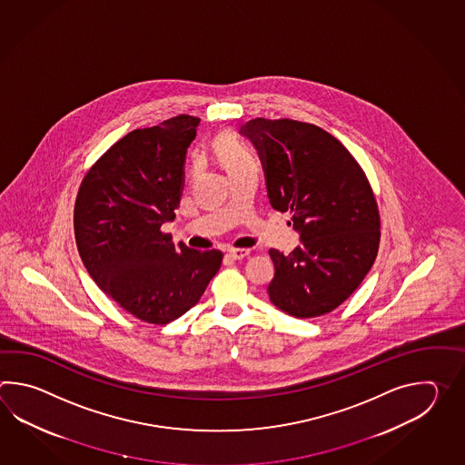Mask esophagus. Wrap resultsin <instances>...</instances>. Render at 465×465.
Wrapping results in <instances>:
<instances>
[{
  "mask_svg": "<svg viewBox=\"0 0 465 465\" xmlns=\"http://www.w3.org/2000/svg\"><path fill=\"white\" fill-rule=\"evenodd\" d=\"M249 254H251L249 249H229L226 256L234 259V261H241V259H244V257L249 256Z\"/></svg>",
  "mask_w": 465,
  "mask_h": 465,
  "instance_id": "esophagus-1",
  "label": "esophagus"
}]
</instances>
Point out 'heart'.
Here are the masks:
<instances>
[{
    "instance_id": "heart-1",
    "label": "heart",
    "mask_w": 465,
    "mask_h": 465,
    "mask_svg": "<svg viewBox=\"0 0 465 465\" xmlns=\"http://www.w3.org/2000/svg\"><path fill=\"white\" fill-rule=\"evenodd\" d=\"M214 149L221 164L228 171V174L237 173L241 169L257 166L256 156L252 154V151L231 133L219 134L214 141Z\"/></svg>"
}]
</instances>
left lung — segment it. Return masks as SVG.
<instances>
[{
  "label": "left lung",
  "instance_id": "obj_1",
  "mask_svg": "<svg viewBox=\"0 0 465 465\" xmlns=\"http://www.w3.org/2000/svg\"><path fill=\"white\" fill-rule=\"evenodd\" d=\"M241 134L252 141L272 208L291 213L301 246L271 249L269 299L291 316H324L341 306L376 261L381 218L366 174L339 139L316 124L256 118Z\"/></svg>",
  "mask_w": 465,
  "mask_h": 465
}]
</instances>
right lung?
<instances>
[{
	"label": "right lung",
	"mask_w": 465,
	"mask_h": 465,
	"mask_svg": "<svg viewBox=\"0 0 465 465\" xmlns=\"http://www.w3.org/2000/svg\"><path fill=\"white\" fill-rule=\"evenodd\" d=\"M198 124L179 114L131 131L91 166L76 196L74 236L89 276L149 324H168L198 304L223 262L218 249L174 246L161 231L176 218Z\"/></svg>",
	"instance_id": "1"
}]
</instances>
